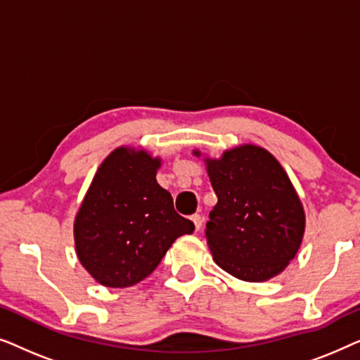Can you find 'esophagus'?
Here are the masks:
<instances>
[{"label": "esophagus", "mask_w": 360, "mask_h": 360, "mask_svg": "<svg viewBox=\"0 0 360 360\" xmlns=\"http://www.w3.org/2000/svg\"><path fill=\"white\" fill-rule=\"evenodd\" d=\"M191 221H193L195 229L200 231L201 229V224H203V218H201L200 214H193V216H191Z\"/></svg>", "instance_id": "34e87169"}]
</instances>
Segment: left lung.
I'll use <instances>...</instances> for the list:
<instances>
[{
    "label": "left lung",
    "mask_w": 360,
    "mask_h": 360,
    "mask_svg": "<svg viewBox=\"0 0 360 360\" xmlns=\"http://www.w3.org/2000/svg\"><path fill=\"white\" fill-rule=\"evenodd\" d=\"M201 157L200 150H193ZM218 203L206 223L213 260L244 282H265L295 259L304 234L302 200L280 162L254 144L205 157Z\"/></svg>",
    "instance_id": "1"
}]
</instances>
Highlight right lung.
Returning <instances> with one entry per match:
<instances>
[{
    "mask_svg": "<svg viewBox=\"0 0 360 360\" xmlns=\"http://www.w3.org/2000/svg\"><path fill=\"white\" fill-rule=\"evenodd\" d=\"M160 157L121 146L93 176L73 223L77 257L103 287L126 288L154 272L176 238L195 224L157 184Z\"/></svg>",
    "mask_w": 360,
    "mask_h": 360,
    "instance_id": "1",
    "label": "right lung"
}]
</instances>
